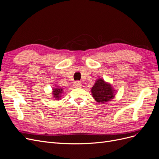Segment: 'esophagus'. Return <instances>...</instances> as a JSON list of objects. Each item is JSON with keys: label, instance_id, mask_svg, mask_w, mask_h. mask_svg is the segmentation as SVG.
Listing matches in <instances>:
<instances>
[{"label": "esophagus", "instance_id": "obj_1", "mask_svg": "<svg viewBox=\"0 0 159 159\" xmlns=\"http://www.w3.org/2000/svg\"><path fill=\"white\" fill-rule=\"evenodd\" d=\"M74 87L75 88H79L81 87V84L80 81H75L74 84Z\"/></svg>", "mask_w": 159, "mask_h": 159}]
</instances>
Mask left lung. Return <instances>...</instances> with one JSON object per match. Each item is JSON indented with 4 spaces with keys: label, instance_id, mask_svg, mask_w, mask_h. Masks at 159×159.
Instances as JSON below:
<instances>
[{
    "label": "left lung",
    "instance_id": "left-lung-1",
    "mask_svg": "<svg viewBox=\"0 0 159 159\" xmlns=\"http://www.w3.org/2000/svg\"><path fill=\"white\" fill-rule=\"evenodd\" d=\"M91 91L95 100L101 104H103L113 99L115 95L112 85L105 82L102 78H99L95 81Z\"/></svg>",
    "mask_w": 159,
    "mask_h": 159
}]
</instances>
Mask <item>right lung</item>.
<instances>
[{"mask_svg": "<svg viewBox=\"0 0 159 159\" xmlns=\"http://www.w3.org/2000/svg\"><path fill=\"white\" fill-rule=\"evenodd\" d=\"M62 93H63V89L61 88H60L58 87H55L54 88H53L52 94L54 95L55 99L60 100Z\"/></svg>", "mask_w": 159, "mask_h": 159, "instance_id": "add662e5", "label": "right lung"}]
</instances>
